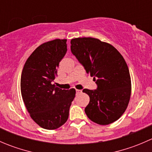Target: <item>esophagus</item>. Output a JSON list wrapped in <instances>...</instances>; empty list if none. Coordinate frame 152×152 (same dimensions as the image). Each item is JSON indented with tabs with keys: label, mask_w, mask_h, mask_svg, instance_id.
Returning a JSON list of instances; mask_svg holds the SVG:
<instances>
[{
	"label": "esophagus",
	"mask_w": 152,
	"mask_h": 152,
	"mask_svg": "<svg viewBox=\"0 0 152 152\" xmlns=\"http://www.w3.org/2000/svg\"><path fill=\"white\" fill-rule=\"evenodd\" d=\"M81 93H82V90H76V94H80Z\"/></svg>",
	"instance_id": "34e87169"
}]
</instances>
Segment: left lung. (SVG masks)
Wrapping results in <instances>:
<instances>
[{"instance_id": "obj_1", "label": "left lung", "mask_w": 152, "mask_h": 152, "mask_svg": "<svg viewBox=\"0 0 152 152\" xmlns=\"http://www.w3.org/2000/svg\"><path fill=\"white\" fill-rule=\"evenodd\" d=\"M70 43L72 53L97 85L96 90H82L90 97L86 115L100 125L113 123L124 114L131 96V78L124 57L113 45L96 38H75Z\"/></svg>"}]
</instances>
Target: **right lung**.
<instances>
[{
  "mask_svg": "<svg viewBox=\"0 0 152 152\" xmlns=\"http://www.w3.org/2000/svg\"><path fill=\"white\" fill-rule=\"evenodd\" d=\"M67 39H56L37 48L24 65L20 79L23 100L31 118L45 129L67 121L76 90H62L51 82L67 52Z\"/></svg>",
  "mask_w": 152,
  "mask_h": 152,
  "instance_id": "1",
  "label": "right lung"
}]
</instances>
